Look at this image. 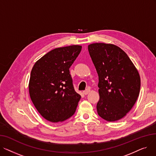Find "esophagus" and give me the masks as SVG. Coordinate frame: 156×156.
<instances>
[{"label": "esophagus", "mask_w": 156, "mask_h": 156, "mask_svg": "<svg viewBox=\"0 0 156 156\" xmlns=\"http://www.w3.org/2000/svg\"><path fill=\"white\" fill-rule=\"evenodd\" d=\"M90 92V88H87L85 90H84L83 92V94H85V95H87V94H88Z\"/></svg>", "instance_id": "esophagus-1"}]
</instances>
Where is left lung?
<instances>
[{
    "label": "left lung",
    "mask_w": 156,
    "mask_h": 156,
    "mask_svg": "<svg viewBox=\"0 0 156 156\" xmlns=\"http://www.w3.org/2000/svg\"><path fill=\"white\" fill-rule=\"evenodd\" d=\"M88 50L99 76V116L116 121L132 109L140 93V78L128 55L109 44H90Z\"/></svg>",
    "instance_id": "1"
}]
</instances>
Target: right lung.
<instances>
[{
    "instance_id": "add662e5",
    "label": "right lung",
    "mask_w": 156,
    "mask_h": 156,
    "mask_svg": "<svg viewBox=\"0 0 156 156\" xmlns=\"http://www.w3.org/2000/svg\"><path fill=\"white\" fill-rule=\"evenodd\" d=\"M81 50L80 45L53 49L33 67L29 93L35 107L45 119L66 120L75 114L81 96L74 88L69 68Z\"/></svg>"
}]
</instances>
